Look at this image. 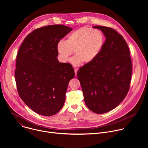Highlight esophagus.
Returning <instances> with one entry per match:
<instances>
[{
	"label": "esophagus",
	"instance_id": "1",
	"mask_svg": "<svg viewBox=\"0 0 148 148\" xmlns=\"http://www.w3.org/2000/svg\"><path fill=\"white\" fill-rule=\"evenodd\" d=\"M74 71H75V76H76V75H77V74L78 69H74Z\"/></svg>",
	"mask_w": 148,
	"mask_h": 148
}]
</instances>
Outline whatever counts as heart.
Here are the masks:
<instances>
[{"label":"heart","instance_id":"obj_1","mask_svg":"<svg viewBox=\"0 0 148 148\" xmlns=\"http://www.w3.org/2000/svg\"><path fill=\"white\" fill-rule=\"evenodd\" d=\"M104 42L105 36L101 30L83 27L69 34L66 41H59L57 51L63 62L69 61L74 51L75 56L71 62L78 66L82 62L88 64L94 60L100 54Z\"/></svg>","mask_w":148,"mask_h":148}]
</instances>
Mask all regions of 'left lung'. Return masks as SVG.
I'll return each mask as SVG.
<instances>
[{
    "label": "left lung",
    "mask_w": 148,
    "mask_h": 148,
    "mask_svg": "<svg viewBox=\"0 0 148 148\" xmlns=\"http://www.w3.org/2000/svg\"><path fill=\"white\" fill-rule=\"evenodd\" d=\"M106 40L98 56L79 69L84 101L97 114L116 108L127 95L132 77V61L127 43L114 29L96 26Z\"/></svg>",
    "instance_id": "left-lung-1"
}]
</instances>
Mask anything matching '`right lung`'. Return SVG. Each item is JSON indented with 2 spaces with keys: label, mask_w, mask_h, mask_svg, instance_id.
<instances>
[{
  "label": "right lung",
  "mask_w": 148,
  "mask_h": 148,
  "mask_svg": "<svg viewBox=\"0 0 148 148\" xmlns=\"http://www.w3.org/2000/svg\"><path fill=\"white\" fill-rule=\"evenodd\" d=\"M72 28L53 25L28 34L16 57L14 77L17 92L25 104L44 116L57 114L64 105L73 66L60 62L57 45Z\"/></svg>",
  "instance_id": "obj_1"
}]
</instances>
